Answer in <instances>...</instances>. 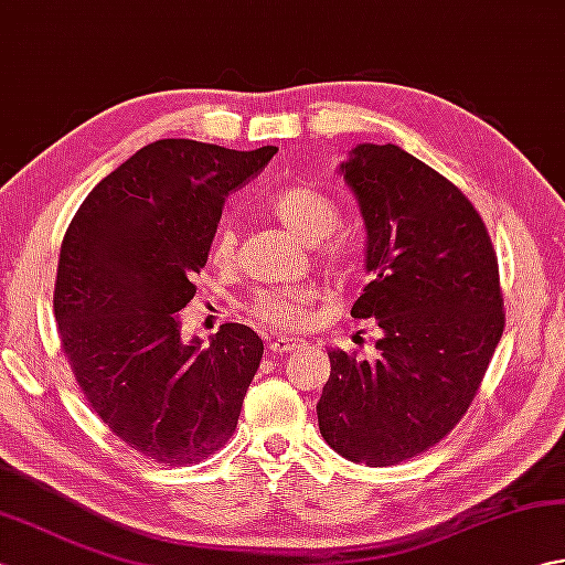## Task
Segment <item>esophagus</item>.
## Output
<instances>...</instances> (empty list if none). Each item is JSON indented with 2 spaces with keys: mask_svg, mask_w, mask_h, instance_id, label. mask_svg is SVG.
<instances>
[{
  "mask_svg": "<svg viewBox=\"0 0 565 565\" xmlns=\"http://www.w3.org/2000/svg\"><path fill=\"white\" fill-rule=\"evenodd\" d=\"M298 347H303L298 340L294 338H279V340H271L267 350L276 356V354H289V352H296Z\"/></svg>",
  "mask_w": 565,
  "mask_h": 565,
  "instance_id": "34e87169",
  "label": "esophagus"
}]
</instances>
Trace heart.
<instances>
[{"label": "heart", "instance_id": "heart-1", "mask_svg": "<svg viewBox=\"0 0 565 565\" xmlns=\"http://www.w3.org/2000/svg\"><path fill=\"white\" fill-rule=\"evenodd\" d=\"M271 213L294 235L306 243L320 238V257L328 264H342L350 257V245L330 233L340 223V211L330 196L313 186H291L276 194L269 203ZM235 255V231L231 223L215 227L211 239V257L218 264H227ZM310 294L303 289H264L249 303V316L262 328L274 332H291L306 322Z\"/></svg>", "mask_w": 565, "mask_h": 565}]
</instances>
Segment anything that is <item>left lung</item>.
Listing matches in <instances>:
<instances>
[{
  "label": "left lung",
  "mask_w": 565,
  "mask_h": 565,
  "mask_svg": "<svg viewBox=\"0 0 565 565\" xmlns=\"http://www.w3.org/2000/svg\"><path fill=\"white\" fill-rule=\"evenodd\" d=\"M359 203L371 281L352 318L376 320V362L328 352L320 435L344 459L393 466L451 431L505 328L498 259L481 215L449 179L386 142L340 164Z\"/></svg>",
  "instance_id": "obj_1"
}]
</instances>
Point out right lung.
I'll return each instance as SVG.
<instances>
[{
  "mask_svg": "<svg viewBox=\"0 0 565 565\" xmlns=\"http://www.w3.org/2000/svg\"><path fill=\"white\" fill-rule=\"evenodd\" d=\"M276 150L150 142L89 191L63 237L53 308L72 374L114 435L158 463L221 449L259 369L255 330L225 322L201 347L182 340L179 310L196 294L225 196Z\"/></svg>",
  "mask_w": 565,
  "mask_h": 565,
  "instance_id": "1",
  "label": "right lung"
}]
</instances>
